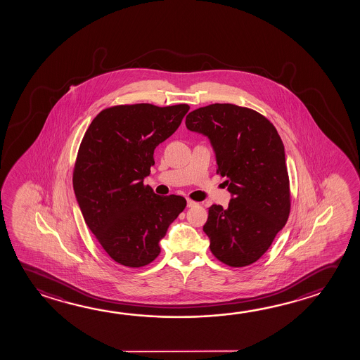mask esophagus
Here are the masks:
<instances>
[{"label":"esophagus","instance_id":"obj_1","mask_svg":"<svg viewBox=\"0 0 360 360\" xmlns=\"http://www.w3.org/2000/svg\"><path fill=\"white\" fill-rule=\"evenodd\" d=\"M198 205V202L194 201V200L188 199V207H194V206Z\"/></svg>","mask_w":360,"mask_h":360}]
</instances>
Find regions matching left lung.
<instances>
[{
  "mask_svg": "<svg viewBox=\"0 0 360 360\" xmlns=\"http://www.w3.org/2000/svg\"><path fill=\"white\" fill-rule=\"evenodd\" d=\"M186 127L209 137L217 174L226 176L233 198L228 209L209 207L204 231L221 263L241 268L255 263L284 228L290 186L284 145L270 121L254 110L212 103L191 111Z\"/></svg>",
  "mask_w": 360,
  "mask_h": 360,
  "instance_id": "1",
  "label": "left lung"
}]
</instances>
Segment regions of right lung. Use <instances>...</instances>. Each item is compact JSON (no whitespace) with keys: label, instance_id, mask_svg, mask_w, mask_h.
I'll return each mask as SVG.
<instances>
[{"label":"right lung","instance_id":"right-lung-1","mask_svg":"<svg viewBox=\"0 0 360 360\" xmlns=\"http://www.w3.org/2000/svg\"><path fill=\"white\" fill-rule=\"evenodd\" d=\"M190 106L119 105L92 120L75 162V195L85 223L116 263L141 268L160 254V240L186 206L179 195L159 196L143 179L154 151L172 136Z\"/></svg>","mask_w":360,"mask_h":360}]
</instances>
